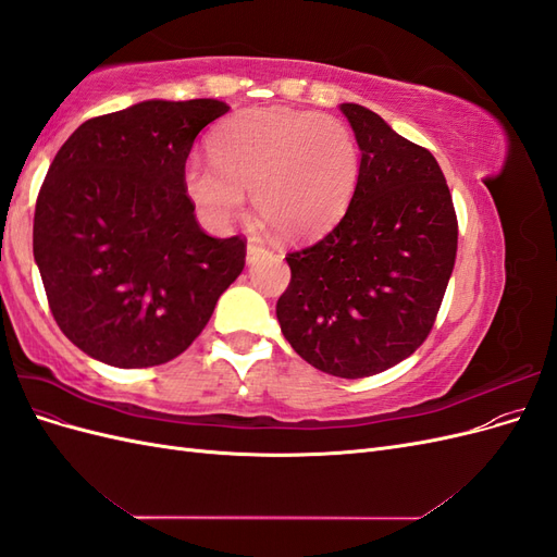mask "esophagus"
<instances>
[{"instance_id": "esophagus-1", "label": "esophagus", "mask_w": 557, "mask_h": 557, "mask_svg": "<svg viewBox=\"0 0 557 557\" xmlns=\"http://www.w3.org/2000/svg\"><path fill=\"white\" fill-rule=\"evenodd\" d=\"M262 256H267V250L262 246H258V244H248L246 246V262L248 264H256Z\"/></svg>"}]
</instances>
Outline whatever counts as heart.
Masks as SVG:
<instances>
[{
  "mask_svg": "<svg viewBox=\"0 0 557 557\" xmlns=\"http://www.w3.org/2000/svg\"><path fill=\"white\" fill-rule=\"evenodd\" d=\"M211 160L183 164V188L201 221L227 230L250 193L260 221L285 242L323 237L348 211L360 181L356 134L334 115L246 109L218 125Z\"/></svg>",
  "mask_w": 557,
  "mask_h": 557,
  "instance_id": "b5f03b06",
  "label": "heart"
}]
</instances>
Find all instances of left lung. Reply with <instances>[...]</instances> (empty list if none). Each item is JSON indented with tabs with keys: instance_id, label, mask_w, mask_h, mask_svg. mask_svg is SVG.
<instances>
[{
	"instance_id": "obj_1",
	"label": "left lung",
	"mask_w": 557,
	"mask_h": 557,
	"mask_svg": "<svg viewBox=\"0 0 557 557\" xmlns=\"http://www.w3.org/2000/svg\"><path fill=\"white\" fill-rule=\"evenodd\" d=\"M360 148L346 215L318 244L288 252L281 332L299 358L332 376L395 367L425 342L458 252V221L440 162L383 117L339 104Z\"/></svg>"
}]
</instances>
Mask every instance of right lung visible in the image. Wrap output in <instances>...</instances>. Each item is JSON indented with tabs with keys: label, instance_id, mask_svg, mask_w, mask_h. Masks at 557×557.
I'll return each instance as SVG.
<instances>
[{
	"label": "right lung",
	"instance_id": "obj_1",
	"mask_svg": "<svg viewBox=\"0 0 557 557\" xmlns=\"http://www.w3.org/2000/svg\"><path fill=\"white\" fill-rule=\"evenodd\" d=\"M221 99H146L83 123L48 166L35 262L53 318L90 358L170 362L207 327L246 262L244 239H213L183 188L197 134Z\"/></svg>",
	"mask_w": 557,
	"mask_h": 557
}]
</instances>
